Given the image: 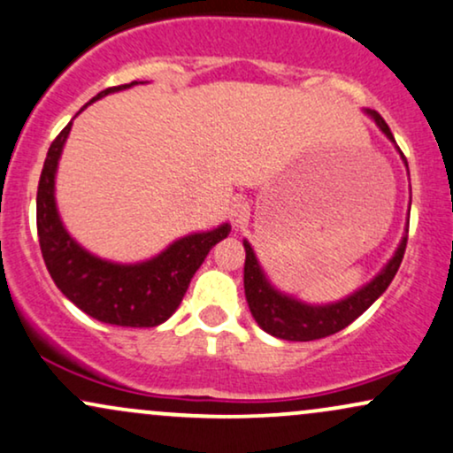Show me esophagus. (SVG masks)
<instances>
[{
	"mask_svg": "<svg viewBox=\"0 0 453 453\" xmlns=\"http://www.w3.org/2000/svg\"><path fill=\"white\" fill-rule=\"evenodd\" d=\"M231 222L235 226H243L248 225V218H250V205L246 201H235V203L231 205Z\"/></svg>",
	"mask_w": 453,
	"mask_h": 453,
	"instance_id": "obj_1",
	"label": "esophagus"
}]
</instances>
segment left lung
<instances>
[{"label": "left lung", "mask_w": 453, "mask_h": 453, "mask_svg": "<svg viewBox=\"0 0 453 453\" xmlns=\"http://www.w3.org/2000/svg\"><path fill=\"white\" fill-rule=\"evenodd\" d=\"M369 114L373 116L377 125H380V129L395 142L390 127H388V122L381 119V114H377L375 110H369ZM243 248H246L243 288H246L250 311H252L258 326L263 328L265 333L273 334V337L278 339H286V342H316V339L343 331L345 326H349L356 318L363 316V313L384 295V290L390 286L398 267H401L403 257H405L407 235L403 237L401 246H398L396 254L392 257L390 263L386 265V269L381 271L371 284H366L365 288H360L356 295L348 296L345 301L333 303V305L324 307L305 305V303H299L296 299H292V296H286L275 288H271L267 278H265V273L260 271V265L257 257H254L252 246H250L248 242H243Z\"/></svg>", "instance_id": "8db88e82"}]
</instances>
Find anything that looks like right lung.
I'll use <instances>...</instances> for the list:
<instances>
[{
    "mask_svg": "<svg viewBox=\"0 0 453 453\" xmlns=\"http://www.w3.org/2000/svg\"><path fill=\"white\" fill-rule=\"evenodd\" d=\"M133 84L137 82L105 88L90 101ZM69 129L72 122L48 148L37 184V237L48 273L57 288L95 320L133 328L158 326L178 310L195 271L231 226L182 237L157 258L140 265H114L88 254L67 235L55 205L57 163Z\"/></svg>",
    "mask_w": 453,
    "mask_h": 453,
    "instance_id": "add662e5",
    "label": "right lung"
}]
</instances>
